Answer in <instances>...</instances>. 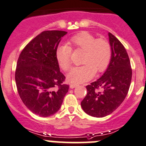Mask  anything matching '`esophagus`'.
<instances>
[{
  "label": "esophagus",
  "instance_id": "34e87169",
  "mask_svg": "<svg viewBox=\"0 0 146 146\" xmlns=\"http://www.w3.org/2000/svg\"><path fill=\"white\" fill-rule=\"evenodd\" d=\"M78 84H76V83H71V84H70V88H71V89H73V88H76V87L78 86Z\"/></svg>",
  "mask_w": 146,
  "mask_h": 146
}]
</instances>
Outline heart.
Instances as JSON below:
<instances>
[{
  "label": "heart",
  "instance_id": "obj_1",
  "mask_svg": "<svg viewBox=\"0 0 146 146\" xmlns=\"http://www.w3.org/2000/svg\"><path fill=\"white\" fill-rule=\"evenodd\" d=\"M67 44L59 46L56 51L57 62L65 71H68L71 66V49H80L84 52L83 65L72 69L68 75L69 81L77 83L86 82L95 73H102L108 67L111 58V48L106 39H96L92 34L83 31L71 36Z\"/></svg>",
  "mask_w": 146,
  "mask_h": 146
}]
</instances>
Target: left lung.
<instances>
[{"instance_id":"left-lung-1","label":"left lung","mask_w":146,"mask_h":146,"mask_svg":"<svg viewBox=\"0 0 146 146\" xmlns=\"http://www.w3.org/2000/svg\"><path fill=\"white\" fill-rule=\"evenodd\" d=\"M111 58L104 74L86 86L88 93L81 102L86 114L104 117L111 114L124 100L129 92L132 69L126 48L112 34L109 32Z\"/></svg>"}]
</instances>
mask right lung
Instances as JSON below:
<instances>
[{
    "instance_id": "add662e5",
    "label": "right lung",
    "mask_w": 146,
    "mask_h": 146,
    "mask_svg": "<svg viewBox=\"0 0 146 146\" xmlns=\"http://www.w3.org/2000/svg\"><path fill=\"white\" fill-rule=\"evenodd\" d=\"M66 34L44 31L26 45L17 60L15 77L19 95L25 105L40 117L57 112L68 91L56 58L58 44Z\"/></svg>"
}]
</instances>
